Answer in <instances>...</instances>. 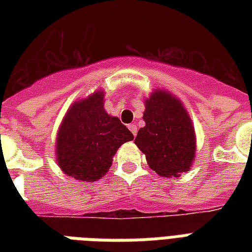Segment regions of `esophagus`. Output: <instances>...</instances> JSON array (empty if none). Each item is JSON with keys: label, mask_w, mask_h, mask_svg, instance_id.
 Segmentation results:
<instances>
[{"label": "esophagus", "mask_w": 252, "mask_h": 252, "mask_svg": "<svg viewBox=\"0 0 252 252\" xmlns=\"http://www.w3.org/2000/svg\"><path fill=\"white\" fill-rule=\"evenodd\" d=\"M128 128H129V130L132 132V134H133L134 137H136V134H137V126H136V124H129V126H128Z\"/></svg>", "instance_id": "esophagus-1"}]
</instances>
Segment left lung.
<instances>
[{
  "label": "left lung",
  "mask_w": 252,
  "mask_h": 252,
  "mask_svg": "<svg viewBox=\"0 0 252 252\" xmlns=\"http://www.w3.org/2000/svg\"><path fill=\"white\" fill-rule=\"evenodd\" d=\"M145 126L134 144L145 154L148 165L162 178L178 176L189 170L196 153L195 128L183 103L165 90L145 99Z\"/></svg>",
  "instance_id": "obj_1"
}]
</instances>
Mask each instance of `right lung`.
<instances>
[{
    "label": "right lung",
    "instance_id": "1",
    "mask_svg": "<svg viewBox=\"0 0 252 252\" xmlns=\"http://www.w3.org/2000/svg\"><path fill=\"white\" fill-rule=\"evenodd\" d=\"M133 134L104 110V93L77 100L63 119L56 140L57 165L76 180L96 182L107 174L112 158Z\"/></svg>",
    "mask_w": 252,
    "mask_h": 252
}]
</instances>
